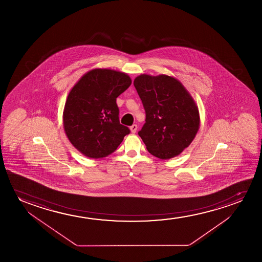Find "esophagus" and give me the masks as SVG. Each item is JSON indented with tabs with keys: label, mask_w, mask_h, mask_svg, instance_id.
<instances>
[{
	"label": "esophagus",
	"mask_w": 262,
	"mask_h": 262,
	"mask_svg": "<svg viewBox=\"0 0 262 262\" xmlns=\"http://www.w3.org/2000/svg\"><path fill=\"white\" fill-rule=\"evenodd\" d=\"M137 129H138V126H137V124H133V125L129 127V129H130V132L133 133H136Z\"/></svg>",
	"instance_id": "obj_1"
}]
</instances>
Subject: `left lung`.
Returning <instances> with one entry per match:
<instances>
[{
  "instance_id": "obj_1",
  "label": "left lung",
  "mask_w": 262,
  "mask_h": 262,
  "mask_svg": "<svg viewBox=\"0 0 262 262\" xmlns=\"http://www.w3.org/2000/svg\"><path fill=\"white\" fill-rule=\"evenodd\" d=\"M133 84L146 111V122L139 135L147 151L160 159L179 156L200 129V113L193 98L172 76L141 74Z\"/></svg>"
}]
</instances>
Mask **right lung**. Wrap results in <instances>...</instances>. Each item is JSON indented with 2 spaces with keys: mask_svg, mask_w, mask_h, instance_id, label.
<instances>
[{
  "mask_svg": "<svg viewBox=\"0 0 262 262\" xmlns=\"http://www.w3.org/2000/svg\"><path fill=\"white\" fill-rule=\"evenodd\" d=\"M132 84L124 72L94 69L86 72L69 92L62 122L72 146L90 158H103L114 153L128 127L119 122L116 98Z\"/></svg>",
  "mask_w": 262,
  "mask_h": 262,
  "instance_id": "right-lung-1",
  "label": "right lung"
}]
</instances>
